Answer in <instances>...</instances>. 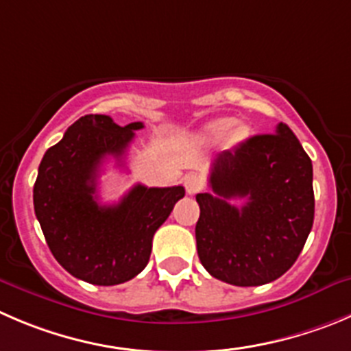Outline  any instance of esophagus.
<instances>
[{
	"instance_id": "obj_1",
	"label": "esophagus",
	"mask_w": 351,
	"mask_h": 351,
	"mask_svg": "<svg viewBox=\"0 0 351 351\" xmlns=\"http://www.w3.org/2000/svg\"><path fill=\"white\" fill-rule=\"evenodd\" d=\"M184 188L188 195H196L203 189V181L202 178H198L196 173H189L184 178Z\"/></svg>"
}]
</instances>
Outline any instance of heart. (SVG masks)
Segmentation results:
<instances>
[{
    "mask_svg": "<svg viewBox=\"0 0 351 351\" xmlns=\"http://www.w3.org/2000/svg\"><path fill=\"white\" fill-rule=\"evenodd\" d=\"M234 123L236 120L231 119V117L213 120V122H210L208 125H206V132H208L210 136H213V138H222V136H226L232 128H234Z\"/></svg>",
    "mask_w": 351,
    "mask_h": 351,
    "instance_id": "obj_1",
    "label": "heart"
}]
</instances>
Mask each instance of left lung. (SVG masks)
<instances>
[{
    "mask_svg": "<svg viewBox=\"0 0 351 351\" xmlns=\"http://www.w3.org/2000/svg\"><path fill=\"white\" fill-rule=\"evenodd\" d=\"M312 160L286 123L220 153L199 193L196 248L215 279L260 286L291 269L313 223ZM245 197L243 207L228 199Z\"/></svg>",
    "mask_w": 351,
    "mask_h": 351,
    "instance_id": "obj_1",
    "label": "left lung"
}]
</instances>
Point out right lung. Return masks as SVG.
<instances>
[{"label": "right lung", "instance_id": "obj_1", "mask_svg": "<svg viewBox=\"0 0 351 351\" xmlns=\"http://www.w3.org/2000/svg\"><path fill=\"white\" fill-rule=\"evenodd\" d=\"M143 122L117 125L108 115H84L39 163L34 212L56 262L96 286L136 278L148 263L156 229L184 196L182 186L136 184L117 205H99L96 184L106 156L122 162Z\"/></svg>", "mask_w": 351, "mask_h": 351}]
</instances>
